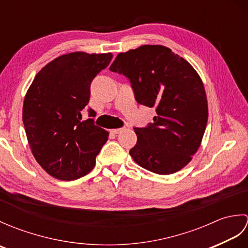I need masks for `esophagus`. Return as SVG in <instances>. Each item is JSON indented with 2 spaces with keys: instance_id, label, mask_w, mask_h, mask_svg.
<instances>
[{
  "instance_id": "1",
  "label": "esophagus",
  "mask_w": 248,
  "mask_h": 248,
  "mask_svg": "<svg viewBox=\"0 0 248 248\" xmlns=\"http://www.w3.org/2000/svg\"><path fill=\"white\" fill-rule=\"evenodd\" d=\"M123 131H124V128H119V129H113L112 130V133L114 134H119L123 132Z\"/></svg>"
}]
</instances>
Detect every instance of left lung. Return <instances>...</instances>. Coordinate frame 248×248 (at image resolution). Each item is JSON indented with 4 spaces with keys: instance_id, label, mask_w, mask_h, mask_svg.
<instances>
[{
    "instance_id": "8db88e82",
    "label": "left lung",
    "mask_w": 248,
    "mask_h": 248,
    "mask_svg": "<svg viewBox=\"0 0 248 248\" xmlns=\"http://www.w3.org/2000/svg\"><path fill=\"white\" fill-rule=\"evenodd\" d=\"M109 70L128 78L138 103L156 112L154 123L134 128L138 143L131 156L159 175L180 170L199 148L208 121L207 96L198 73L181 56L157 45L119 53Z\"/></svg>"
}]
</instances>
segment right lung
Instances as JSON below:
<instances>
[{"label":"right lung","mask_w":248,"mask_h":248,"mask_svg":"<svg viewBox=\"0 0 248 248\" xmlns=\"http://www.w3.org/2000/svg\"><path fill=\"white\" fill-rule=\"evenodd\" d=\"M110 53L85 52L59 56L37 73L25 94L22 119L31 154L56 179L76 180L91 171L108 132L94 125L88 108L91 84L108 66Z\"/></svg>","instance_id":"1"}]
</instances>
